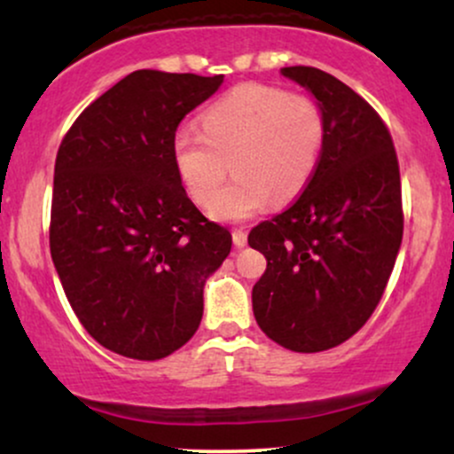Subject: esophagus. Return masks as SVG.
I'll return each instance as SVG.
<instances>
[{"instance_id":"esophagus-1","label":"esophagus","mask_w":454,"mask_h":454,"mask_svg":"<svg viewBox=\"0 0 454 454\" xmlns=\"http://www.w3.org/2000/svg\"><path fill=\"white\" fill-rule=\"evenodd\" d=\"M232 243L237 245V247H245V245H247V232H245L243 228H234V231H232Z\"/></svg>"}]
</instances>
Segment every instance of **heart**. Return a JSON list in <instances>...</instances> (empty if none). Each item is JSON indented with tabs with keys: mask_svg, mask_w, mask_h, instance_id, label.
Listing matches in <instances>:
<instances>
[{
	"mask_svg": "<svg viewBox=\"0 0 454 454\" xmlns=\"http://www.w3.org/2000/svg\"><path fill=\"white\" fill-rule=\"evenodd\" d=\"M200 121L202 132L181 128L175 134V168L198 207L216 198L211 215L222 222L249 220L270 200H294L314 176L326 137L314 98L258 82L234 87ZM228 163L235 179L221 192Z\"/></svg>",
	"mask_w": 454,
	"mask_h": 454,
	"instance_id": "1",
	"label": "heart"
}]
</instances>
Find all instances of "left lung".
<instances>
[{"mask_svg": "<svg viewBox=\"0 0 454 454\" xmlns=\"http://www.w3.org/2000/svg\"><path fill=\"white\" fill-rule=\"evenodd\" d=\"M281 74L320 104L326 137L303 194L249 232L267 258L252 305L269 340L322 352L369 320L393 273L403 237L399 161L380 114L340 78L309 66Z\"/></svg>", "mask_w": 454, "mask_h": 454, "instance_id": "8db88e82", "label": "left lung"}]
</instances>
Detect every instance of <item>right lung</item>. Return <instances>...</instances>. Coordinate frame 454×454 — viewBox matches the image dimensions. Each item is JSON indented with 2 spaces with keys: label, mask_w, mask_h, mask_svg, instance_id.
<instances>
[{
  "label": "right lung",
  "mask_w": 454,
  "mask_h": 454,
  "mask_svg": "<svg viewBox=\"0 0 454 454\" xmlns=\"http://www.w3.org/2000/svg\"><path fill=\"white\" fill-rule=\"evenodd\" d=\"M223 74L137 70L85 108L55 160L51 256L85 331L158 361L192 340L207 279L232 237L196 209L175 168L181 119Z\"/></svg>",
  "instance_id": "add662e5"
}]
</instances>
